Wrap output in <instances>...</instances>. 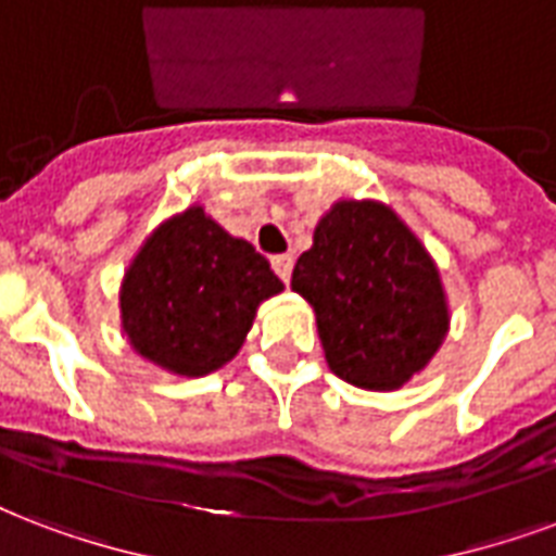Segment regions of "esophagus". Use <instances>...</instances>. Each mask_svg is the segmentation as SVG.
Listing matches in <instances>:
<instances>
[{"instance_id": "esophagus-1", "label": "esophagus", "mask_w": 556, "mask_h": 556, "mask_svg": "<svg viewBox=\"0 0 556 556\" xmlns=\"http://www.w3.org/2000/svg\"><path fill=\"white\" fill-rule=\"evenodd\" d=\"M270 265L277 270V277L282 279V282H288V279H291V268H294V256H291V253H282V256H274Z\"/></svg>"}]
</instances>
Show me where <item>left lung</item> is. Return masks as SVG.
<instances>
[{
    "mask_svg": "<svg viewBox=\"0 0 556 556\" xmlns=\"http://www.w3.org/2000/svg\"><path fill=\"white\" fill-rule=\"evenodd\" d=\"M291 288L315 308L326 364L364 391H396L448 332L429 250L379 201H338L296 260Z\"/></svg>",
    "mask_w": 556,
    "mask_h": 556,
    "instance_id": "obj_1",
    "label": "left lung"
}]
</instances>
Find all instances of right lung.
<instances>
[{"label":"right lung","instance_id":"obj_1","mask_svg":"<svg viewBox=\"0 0 556 556\" xmlns=\"http://www.w3.org/2000/svg\"><path fill=\"white\" fill-rule=\"evenodd\" d=\"M282 282L268 260L189 206L163 222L122 282L127 341L142 358L177 376H206L239 353L262 300Z\"/></svg>","mask_w":556,"mask_h":556}]
</instances>
